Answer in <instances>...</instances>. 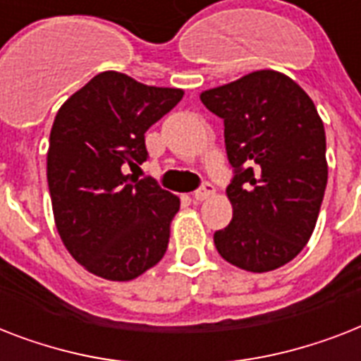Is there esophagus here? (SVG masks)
Returning <instances> with one entry per match:
<instances>
[{
    "label": "esophagus",
    "mask_w": 361,
    "mask_h": 361,
    "mask_svg": "<svg viewBox=\"0 0 361 361\" xmlns=\"http://www.w3.org/2000/svg\"><path fill=\"white\" fill-rule=\"evenodd\" d=\"M214 191H215L214 185H212L209 181H204L202 187L192 192V198H195V200H198V202H202V200H206L208 197H212V195H214Z\"/></svg>",
    "instance_id": "esophagus-1"
}]
</instances>
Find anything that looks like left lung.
<instances>
[{
    "label": "left lung",
    "instance_id": "1",
    "mask_svg": "<svg viewBox=\"0 0 361 361\" xmlns=\"http://www.w3.org/2000/svg\"><path fill=\"white\" fill-rule=\"evenodd\" d=\"M200 101L225 121L234 169L226 187L232 221L214 234L215 247L247 271L281 268L319 219L328 183L324 123L307 93L277 71H255Z\"/></svg>",
    "mask_w": 361,
    "mask_h": 361
}]
</instances>
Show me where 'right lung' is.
Returning a JSON list of instances; mask_svg holds the SVG:
<instances>
[{
  "label": "right lung",
  "instance_id": "1",
  "mask_svg": "<svg viewBox=\"0 0 361 361\" xmlns=\"http://www.w3.org/2000/svg\"><path fill=\"white\" fill-rule=\"evenodd\" d=\"M181 97L106 71L56 114L47 157L54 219L73 258L103 279H135L166 252L180 198L129 169L146 161V130Z\"/></svg>",
  "mask_w": 361,
  "mask_h": 361
}]
</instances>
